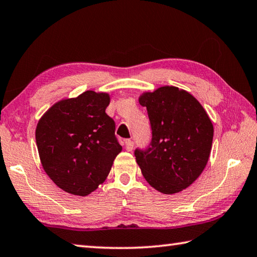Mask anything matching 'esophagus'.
<instances>
[{
    "mask_svg": "<svg viewBox=\"0 0 257 257\" xmlns=\"http://www.w3.org/2000/svg\"><path fill=\"white\" fill-rule=\"evenodd\" d=\"M133 147H134V142L132 141V140H125V149L127 150V151H132L133 150Z\"/></svg>",
    "mask_w": 257,
    "mask_h": 257,
    "instance_id": "esophagus-1",
    "label": "esophagus"
}]
</instances>
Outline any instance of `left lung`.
Returning a JSON list of instances; mask_svg holds the SVG:
<instances>
[{"label": "left lung", "instance_id": "8db88e82", "mask_svg": "<svg viewBox=\"0 0 257 257\" xmlns=\"http://www.w3.org/2000/svg\"><path fill=\"white\" fill-rule=\"evenodd\" d=\"M139 101L147 107L152 130L148 148L134 151L143 177L160 192H180L196 181L209 159V116L191 94L173 86L144 93Z\"/></svg>", "mask_w": 257, "mask_h": 257}]
</instances>
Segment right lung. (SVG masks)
<instances>
[{
	"mask_svg": "<svg viewBox=\"0 0 257 257\" xmlns=\"http://www.w3.org/2000/svg\"><path fill=\"white\" fill-rule=\"evenodd\" d=\"M108 104V94L87 90L58 101L38 122L41 164L66 192L84 197L96 190L122 151L114 119L105 113Z\"/></svg>",
	"mask_w": 257,
	"mask_h": 257,
	"instance_id": "obj_1",
	"label": "right lung"
}]
</instances>
